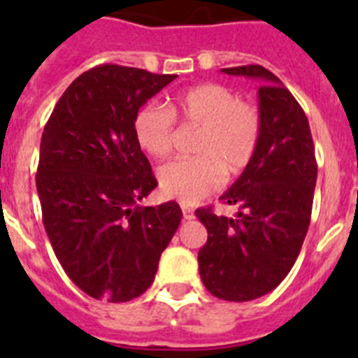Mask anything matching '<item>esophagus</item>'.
I'll return each instance as SVG.
<instances>
[{
	"instance_id": "esophagus-1",
	"label": "esophagus",
	"mask_w": 358,
	"mask_h": 358,
	"mask_svg": "<svg viewBox=\"0 0 358 358\" xmlns=\"http://www.w3.org/2000/svg\"><path fill=\"white\" fill-rule=\"evenodd\" d=\"M182 217H185V220H192L194 218V210L182 206Z\"/></svg>"
}]
</instances>
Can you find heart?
Returning a JSON list of instances; mask_svg holds the SVG:
<instances>
[{
    "label": "heart",
    "mask_w": 358,
    "mask_h": 358,
    "mask_svg": "<svg viewBox=\"0 0 358 358\" xmlns=\"http://www.w3.org/2000/svg\"><path fill=\"white\" fill-rule=\"evenodd\" d=\"M176 118L201 127L197 157L173 159L157 170L166 197L195 204L224 185L227 176L248 169L260 143L262 118L255 103L238 100L229 87L206 82L177 93L166 103H147L134 116L136 141L148 156H169L176 136Z\"/></svg>",
    "instance_id": "1"
}]
</instances>
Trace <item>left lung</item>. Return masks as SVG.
Segmentation results:
<instances>
[{"label": "left lung", "instance_id": "obj_1", "mask_svg": "<svg viewBox=\"0 0 358 358\" xmlns=\"http://www.w3.org/2000/svg\"><path fill=\"white\" fill-rule=\"evenodd\" d=\"M222 73L262 82V134L249 166L220 197L238 208L235 218L211 208L195 211L208 229L199 273L215 297L242 303L276 289L296 264L310 226L317 163L308 120L276 75L258 64Z\"/></svg>", "mask_w": 358, "mask_h": 358}]
</instances>
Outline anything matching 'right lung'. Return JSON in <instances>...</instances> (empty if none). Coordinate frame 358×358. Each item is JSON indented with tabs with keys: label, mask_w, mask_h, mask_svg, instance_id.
<instances>
[{
	"label": "right lung",
	"mask_w": 358,
	"mask_h": 358,
	"mask_svg": "<svg viewBox=\"0 0 358 358\" xmlns=\"http://www.w3.org/2000/svg\"><path fill=\"white\" fill-rule=\"evenodd\" d=\"M177 75L102 64L71 82L41 138L37 194L57 260L80 290L131 301L152 285L182 211L140 206L157 186L134 116Z\"/></svg>",
	"instance_id": "1"
}]
</instances>
